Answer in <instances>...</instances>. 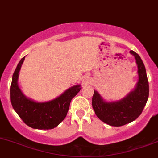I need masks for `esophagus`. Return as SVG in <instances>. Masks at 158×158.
Wrapping results in <instances>:
<instances>
[{
    "instance_id": "esophagus-1",
    "label": "esophagus",
    "mask_w": 158,
    "mask_h": 158,
    "mask_svg": "<svg viewBox=\"0 0 158 158\" xmlns=\"http://www.w3.org/2000/svg\"><path fill=\"white\" fill-rule=\"evenodd\" d=\"M89 82H90V79H89L88 77H84V79H83V84H88Z\"/></svg>"
}]
</instances>
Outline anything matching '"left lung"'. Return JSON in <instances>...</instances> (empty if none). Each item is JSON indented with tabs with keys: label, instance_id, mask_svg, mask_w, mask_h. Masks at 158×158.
Returning a JSON list of instances; mask_svg holds the SVG:
<instances>
[{
	"label": "left lung",
	"instance_id": "8db88e82",
	"mask_svg": "<svg viewBox=\"0 0 158 158\" xmlns=\"http://www.w3.org/2000/svg\"><path fill=\"white\" fill-rule=\"evenodd\" d=\"M130 53L135 58L139 81L134 90L118 101L106 102L96 90L92 106L97 116L112 126H122L135 120L142 113L149 95V85L145 67L140 56L134 51Z\"/></svg>",
	"mask_w": 158,
	"mask_h": 158
}]
</instances>
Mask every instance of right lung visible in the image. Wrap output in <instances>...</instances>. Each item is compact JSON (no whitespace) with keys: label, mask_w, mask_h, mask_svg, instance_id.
Masks as SVG:
<instances>
[{"label":"right lung","mask_w":158,"mask_h":158,"mask_svg":"<svg viewBox=\"0 0 158 158\" xmlns=\"http://www.w3.org/2000/svg\"><path fill=\"white\" fill-rule=\"evenodd\" d=\"M25 57L19 61L12 77L10 101L14 110L21 119L35 129H52L58 126L67 115L70 103L81 89V85L70 87L57 98L48 102L33 101L23 95L19 88V72Z\"/></svg>","instance_id":"right-lung-1"}]
</instances>
